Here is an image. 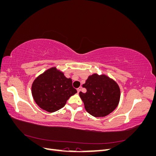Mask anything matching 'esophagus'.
Wrapping results in <instances>:
<instances>
[{"label": "esophagus", "instance_id": "esophagus-1", "mask_svg": "<svg viewBox=\"0 0 156 156\" xmlns=\"http://www.w3.org/2000/svg\"><path fill=\"white\" fill-rule=\"evenodd\" d=\"M81 88H82L81 87H79V88H78L77 89V92H78V93H79V92L80 91H81Z\"/></svg>", "mask_w": 156, "mask_h": 156}]
</instances>
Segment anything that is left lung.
Instances as JSON below:
<instances>
[{"instance_id":"8db88e82","label":"left lung","mask_w":156,"mask_h":156,"mask_svg":"<svg viewBox=\"0 0 156 156\" xmlns=\"http://www.w3.org/2000/svg\"><path fill=\"white\" fill-rule=\"evenodd\" d=\"M83 87L87 92H79L86 111L95 117H103L114 111L119 104L120 90L118 84L105 75L89 76Z\"/></svg>"}]
</instances>
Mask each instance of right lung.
Masks as SVG:
<instances>
[{"label":"right lung","mask_w":156,"mask_h":156,"mask_svg":"<svg viewBox=\"0 0 156 156\" xmlns=\"http://www.w3.org/2000/svg\"><path fill=\"white\" fill-rule=\"evenodd\" d=\"M77 90L72 86V80L62 72L52 68L37 77L32 85L33 98L42 109L53 112L62 108Z\"/></svg>","instance_id":"right-lung-1"}]
</instances>
